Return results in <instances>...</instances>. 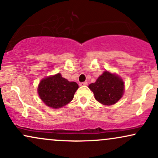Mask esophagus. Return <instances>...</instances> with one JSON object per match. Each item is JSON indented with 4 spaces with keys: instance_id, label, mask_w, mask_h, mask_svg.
<instances>
[{
    "instance_id": "esophagus-1",
    "label": "esophagus",
    "mask_w": 158,
    "mask_h": 158,
    "mask_svg": "<svg viewBox=\"0 0 158 158\" xmlns=\"http://www.w3.org/2000/svg\"><path fill=\"white\" fill-rule=\"evenodd\" d=\"M79 85H80V86H85V85H88V82L87 81H84V82H81Z\"/></svg>"
}]
</instances>
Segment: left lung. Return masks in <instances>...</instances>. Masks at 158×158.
<instances>
[{"label":"left lung","instance_id":"1","mask_svg":"<svg viewBox=\"0 0 158 158\" xmlns=\"http://www.w3.org/2000/svg\"><path fill=\"white\" fill-rule=\"evenodd\" d=\"M93 91L95 99L105 106H111L117 102L124 93V82L118 75L110 72H103L96 82L88 85Z\"/></svg>","mask_w":158,"mask_h":158}]
</instances>
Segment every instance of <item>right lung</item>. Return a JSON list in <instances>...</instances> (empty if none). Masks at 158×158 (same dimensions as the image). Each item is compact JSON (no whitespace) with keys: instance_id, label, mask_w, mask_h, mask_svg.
<instances>
[{"instance_id":"1","label":"right lung","mask_w":158,"mask_h":158,"mask_svg":"<svg viewBox=\"0 0 158 158\" xmlns=\"http://www.w3.org/2000/svg\"><path fill=\"white\" fill-rule=\"evenodd\" d=\"M79 88L75 81H69L60 73L46 77L40 81L38 93L46 106L52 108H60L73 99Z\"/></svg>"}]
</instances>
